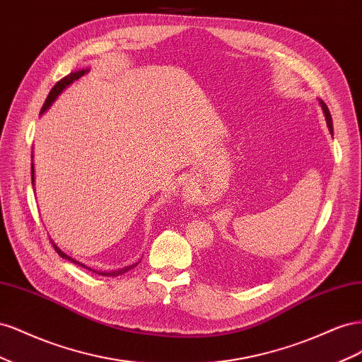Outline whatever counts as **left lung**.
I'll return each mask as SVG.
<instances>
[{
  "mask_svg": "<svg viewBox=\"0 0 362 362\" xmlns=\"http://www.w3.org/2000/svg\"><path fill=\"white\" fill-rule=\"evenodd\" d=\"M319 105L322 107V112H323L325 119H326V125H327V128H329V133H331V136H334V127H332V117H331V113H329V108L326 107V104L322 100H319Z\"/></svg>",
  "mask_w": 362,
  "mask_h": 362,
  "instance_id": "obj_1",
  "label": "left lung"
}]
</instances>
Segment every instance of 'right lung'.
<instances>
[{"mask_svg": "<svg viewBox=\"0 0 362 362\" xmlns=\"http://www.w3.org/2000/svg\"><path fill=\"white\" fill-rule=\"evenodd\" d=\"M90 71V68H86V69H80V71H75V72H71L68 76H64L63 80H60L56 86L52 87L51 89V92H49V95H48V98H47V101H45V104H43V107H42V110H40V116L43 115V113H47L48 110H49V107L54 104V101L57 100L59 98V95H62L64 90L68 89V87L74 83V81H76V80H80L81 76L84 75V74H87ZM31 182H33V189H35V164L31 163ZM51 243H52V246H54V249H56V252L57 254L62 257V258H64V259H68V261H71V262H74V264H76V266H80V267H83V269H87V270H90V272H93V273H98V275H103V276H117V275H122V273H125V272H128V270H131V269H134V267H137V264L139 262L141 261V259H139L137 262H133V264H129V266H125V267H120V269H116V270H110V272H103V270H95V269H92V267H87L86 264H83V262H80V261H76L75 258H72V257H69L68 254H64V252L52 242L51 240Z\"/></svg>", "mask_w": 362, "mask_h": 362, "instance_id": "1", "label": "right lung"}]
</instances>
